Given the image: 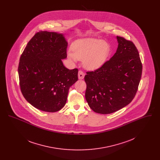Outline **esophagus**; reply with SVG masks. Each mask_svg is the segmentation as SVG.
<instances>
[{"label":"esophagus","mask_w":160,"mask_h":160,"mask_svg":"<svg viewBox=\"0 0 160 160\" xmlns=\"http://www.w3.org/2000/svg\"><path fill=\"white\" fill-rule=\"evenodd\" d=\"M78 77V79H80V80L83 79L84 77V74L83 72L82 71H79Z\"/></svg>","instance_id":"esophagus-1"}]
</instances>
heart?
Wrapping results in <instances>:
<instances>
[{"instance_id": "heart-1", "label": "heart", "mask_w": 160, "mask_h": 160, "mask_svg": "<svg viewBox=\"0 0 160 160\" xmlns=\"http://www.w3.org/2000/svg\"><path fill=\"white\" fill-rule=\"evenodd\" d=\"M72 53H68L71 61L82 60L86 69L94 71L106 63L110 52L108 43L95 38H84L75 41L71 46Z\"/></svg>"}]
</instances>
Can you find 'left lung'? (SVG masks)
Returning a JSON list of instances; mask_svg holds the SVG:
<instances>
[{
  "label": "left lung",
  "mask_w": 160,
  "mask_h": 160,
  "mask_svg": "<svg viewBox=\"0 0 160 160\" xmlns=\"http://www.w3.org/2000/svg\"><path fill=\"white\" fill-rule=\"evenodd\" d=\"M116 52L100 68L87 72L85 98L92 110L110 114L127 106L137 93L142 64L132 41L116 37Z\"/></svg>",
  "instance_id": "8db88e82"
}]
</instances>
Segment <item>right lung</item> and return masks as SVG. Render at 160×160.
Wrapping results in <instances>:
<instances>
[{"label": "right lung", "instance_id": "1", "mask_svg": "<svg viewBox=\"0 0 160 160\" xmlns=\"http://www.w3.org/2000/svg\"><path fill=\"white\" fill-rule=\"evenodd\" d=\"M63 34L40 31L28 43L18 68L23 97L32 106L47 112L60 110L69 88L78 80V69L69 70L62 59L67 57Z\"/></svg>", "mask_w": 160, "mask_h": 160}]
</instances>
